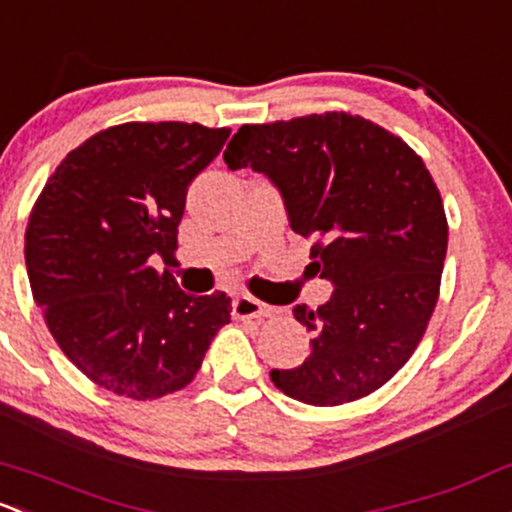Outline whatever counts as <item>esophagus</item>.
Listing matches in <instances>:
<instances>
[{"instance_id":"1","label":"esophagus","mask_w":512,"mask_h":512,"mask_svg":"<svg viewBox=\"0 0 512 512\" xmlns=\"http://www.w3.org/2000/svg\"><path fill=\"white\" fill-rule=\"evenodd\" d=\"M272 311V306L262 304V301L255 297H247V294H240V297L233 299L235 319H265V316H272Z\"/></svg>"}]
</instances>
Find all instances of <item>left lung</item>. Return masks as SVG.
Wrapping results in <instances>:
<instances>
[{"instance_id": "8db88e82", "label": "left lung", "mask_w": 512, "mask_h": 512, "mask_svg": "<svg viewBox=\"0 0 512 512\" xmlns=\"http://www.w3.org/2000/svg\"><path fill=\"white\" fill-rule=\"evenodd\" d=\"M279 188L311 265L333 284L316 311L311 353L272 383L316 407L360 400L410 360L439 299L449 225L422 157L385 127L351 112L242 125L223 154Z\"/></svg>"}]
</instances>
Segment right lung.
Listing matches in <instances>:
<instances>
[{
  "label": "right lung",
  "instance_id": "right-lung-1",
  "mask_svg": "<svg viewBox=\"0 0 512 512\" xmlns=\"http://www.w3.org/2000/svg\"><path fill=\"white\" fill-rule=\"evenodd\" d=\"M228 137L198 122L107 127L56 166L31 208L34 301L66 358L115 395L159 400L186 387L230 324L228 294L191 297L149 262L176 265L188 184Z\"/></svg>",
  "mask_w": 512,
  "mask_h": 512
}]
</instances>
